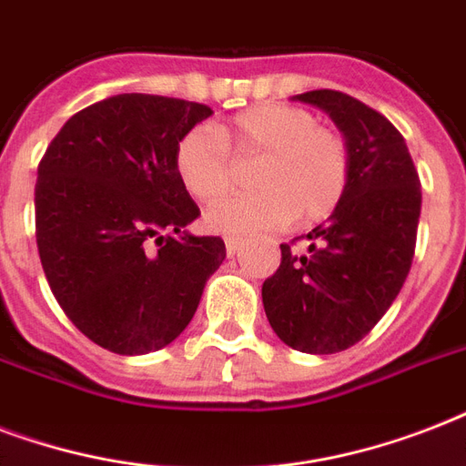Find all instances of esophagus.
Listing matches in <instances>:
<instances>
[{
  "instance_id": "34e87169",
  "label": "esophagus",
  "mask_w": 466,
  "mask_h": 466,
  "mask_svg": "<svg viewBox=\"0 0 466 466\" xmlns=\"http://www.w3.org/2000/svg\"><path fill=\"white\" fill-rule=\"evenodd\" d=\"M239 247H241L239 237H227V239H225V248H227V254H229V256L237 254V251H239Z\"/></svg>"
}]
</instances>
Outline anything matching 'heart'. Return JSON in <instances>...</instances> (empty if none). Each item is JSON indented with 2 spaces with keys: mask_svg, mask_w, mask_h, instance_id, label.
<instances>
[{
  "mask_svg": "<svg viewBox=\"0 0 466 466\" xmlns=\"http://www.w3.org/2000/svg\"><path fill=\"white\" fill-rule=\"evenodd\" d=\"M232 151L256 157L251 193L227 196L208 210L205 225L219 234H251L298 219L311 225L329 218L348 188L350 149L346 137L307 108L256 104L219 127H190L174 149V168L188 196L210 203L232 181Z\"/></svg>",
  "mask_w": 466,
  "mask_h": 466,
  "instance_id": "b5f03b06",
  "label": "heart"
}]
</instances>
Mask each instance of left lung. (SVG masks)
<instances>
[{
	"label": "left lung",
	"mask_w": 466,
	"mask_h": 466,
	"mask_svg": "<svg viewBox=\"0 0 466 466\" xmlns=\"http://www.w3.org/2000/svg\"><path fill=\"white\" fill-rule=\"evenodd\" d=\"M299 101L324 108L350 149L348 188L331 218L298 254L280 244V266L263 283V309L278 339L329 355L365 339L411 270L420 178L404 137L382 113L343 91L314 89Z\"/></svg>",
	"instance_id": "obj_1"
}]
</instances>
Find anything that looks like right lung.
<instances>
[{
	"mask_svg": "<svg viewBox=\"0 0 466 466\" xmlns=\"http://www.w3.org/2000/svg\"><path fill=\"white\" fill-rule=\"evenodd\" d=\"M210 106L118 94L75 113L35 181V241L67 319L118 355L159 350L193 319L225 261L219 237L183 232L200 215L174 168L176 142Z\"/></svg>",
	"mask_w": 466,
	"mask_h": 466,
	"instance_id": "right-lung-1",
	"label": "right lung"
}]
</instances>
